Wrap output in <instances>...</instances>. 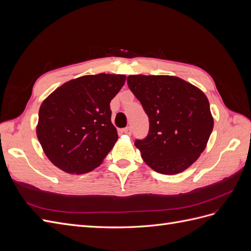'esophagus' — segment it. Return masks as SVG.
<instances>
[{
  "instance_id": "obj_1",
  "label": "esophagus",
  "mask_w": 251,
  "mask_h": 251,
  "mask_svg": "<svg viewBox=\"0 0 251 251\" xmlns=\"http://www.w3.org/2000/svg\"><path fill=\"white\" fill-rule=\"evenodd\" d=\"M123 132H124L125 134H126V135H131V134H132V130H131V127H130V126H126V127H125L124 130H123Z\"/></svg>"
}]
</instances>
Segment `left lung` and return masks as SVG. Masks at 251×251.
<instances>
[{
  "mask_svg": "<svg viewBox=\"0 0 251 251\" xmlns=\"http://www.w3.org/2000/svg\"><path fill=\"white\" fill-rule=\"evenodd\" d=\"M127 86L150 120L147 137L135 141L143 161L163 175L185 171L206 148L214 127L206 95L170 75H130Z\"/></svg>",
  "mask_w": 251,
  "mask_h": 251,
  "instance_id": "8db88e82",
  "label": "left lung"
}]
</instances>
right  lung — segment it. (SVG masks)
<instances>
[{"label": "right lung", "mask_w": 251, "mask_h": 251, "mask_svg": "<svg viewBox=\"0 0 251 251\" xmlns=\"http://www.w3.org/2000/svg\"><path fill=\"white\" fill-rule=\"evenodd\" d=\"M126 78L123 74L85 75L65 82L42 102L36 136L58 169L79 175L101 164L118 139L110 102Z\"/></svg>", "instance_id": "right-lung-1"}]
</instances>
